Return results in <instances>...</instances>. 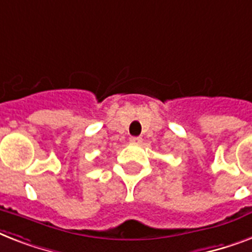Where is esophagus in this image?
Returning a JSON list of instances; mask_svg holds the SVG:
<instances>
[{"label":"esophagus","instance_id":"obj_1","mask_svg":"<svg viewBox=\"0 0 252 252\" xmlns=\"http://www.w3.org/2000/svg\"><path fill=\"white\" fill-rule=\"evenodd\" d=\"M129 142L132 145H140L142 142V138L141 137H130Z\"/></svg>","mask_w":252,"mask_h":252}]
</instances>
